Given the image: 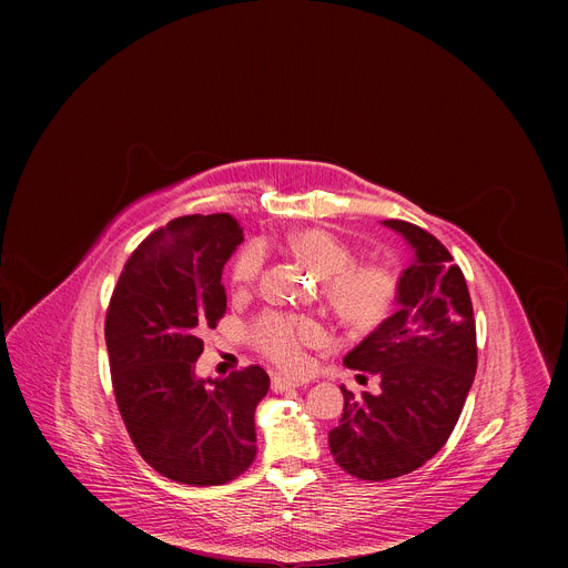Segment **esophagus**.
I'll use <instances>...</instances> for the list:
<instances>
[{"mask_svg":"<svg viewBox=\"0 0 568 568\" xmlns=\"http://www.w3.org/2000/svg\"><path fill=\"white\" fill-rule=\"evenodd\" d=\"M302 384H304V382H300V379L276 375V377L272 379V389H274L276 394H283V392H290V389H296V386H302Z\"/></svg>","mask_w":568,"mask_h":568,"instance_id":"obj_1","label":"esophagus"}]
</instances>
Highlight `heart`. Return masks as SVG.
Masks as SVG:
<instances>
[{
	"label": "heart",
	"mask_w": 568,
	"mask_h": 568,
	"mask_svg": "<svg viewBox=\"0 0 568 568\" xmlns=\"http://www.w3.org/2000/svg\"><path fill=\"white\" fill-rule=\"evenodd\" d=\"M290 251L311 272L322 278L324 296L336 315L347 324H371L389 311L396 294V274L384 262H352V251L332 232L306 227L290 234ZM264 262V248L248 244L239 251L232 264V281L236 287H248L257 281ZM324 341L322 324L306 317L266 315L255 326L257 347L276 366L300 373L308 364V347Z\"/></svg>",
	"instance_id": "obj_1"
}]
</instances>
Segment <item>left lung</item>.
<instances>
[{
	"mask_svg": "<svg viewBox=\"0 0 568 568\" xmlns=\"http://www.w3.org/2000/svg\"><path fill=\"white\" fill-rule=\"evenodd\" d=\"M414 257L396 283V313L347 356L379 377V394L354 398L329 433L336 463L362 481H386L430 460L454 433L476 373V324L460 266L433 234L382 221Z\"/></svg>",
	"mask_w": 568,
	"mask_h": 568,
	"instance_id": "8db88e82",
	"label": "left lung"
}]
</instances>
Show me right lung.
I'll return each mask as SVG.
<instances>
[{
    "instance_id": "obj_1",
    "label": "right lung",
    "mask_w": 568,
    "mask_h": 568,
    "mask_svg": "<svg viewBox=\"0 0 568 568\" xmlns=\"http://www.w3.org/2000/svg\"><path fill=\"white\" fill-rule=\"evenodd\" d=\"M244 242L230 214L182 216L149 234L112 292L105 345L116 407L140 456L168 479L221 486L255 460L268 375L197 377L202 332L227 308L223 266Z\"/></svg>"
}]
</instances>
